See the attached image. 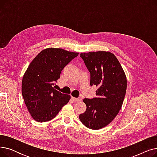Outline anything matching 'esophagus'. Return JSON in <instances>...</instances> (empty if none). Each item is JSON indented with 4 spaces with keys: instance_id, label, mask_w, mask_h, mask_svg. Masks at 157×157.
<instances>
[{
    "instance_id": "esophagus-1",
    "label": "esophagus",
    "mask_w": 157,
    "mask_h": 157,
    "mask_svg": "<svg viewBox=\"0 0 157 157\" xmlns=\"http://www.w3.org/2000/svg\"><path fill=\"white\" fill-rule=\"evenodd\" d=\"M72 99L74 101H76V102H79L81 101H82V98L79 97V98H74V97H72Z\"/></svg>"
}]
</instances>
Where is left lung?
I'll return each instance as SVG.
<instances>
[{"mask_svg":"<svg viewBox=\"0 0 157 157\" xmlns=\"http://www.w3.org/2000/svg\"><path fill=\"white\" fill-rule=\"evenodd\" d=\"M90 72V85L98 87L96 97L84 98L86 110L80 121L86 127L101 129L114 119L121 108L127 90V78L117 58L109 52L81 53Z\"/></svg>","mask_w":157,"mask_h":157,"instance_id":"left-lung-1","label":"left lung"}]
</instances>
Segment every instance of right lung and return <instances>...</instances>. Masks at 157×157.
<instances>
[{"mask_svg":"<svg viewBox=\"0 0 157 157\" xmlns=\"http://www.w3.org/2000/svg\"><path fill=\"white\" fill-rule=\"evenodd\" d=\"M78 54L49 48L41 51L30 63L22 79L21 93L27 109L36 121L53 119L69 102L71 95L62 94L53 86L65 66Z\"/></svg>","mask_w":157,"mask_h":157,"instance_id":"right-lung-1","label":"right lung"}]
</instances>
